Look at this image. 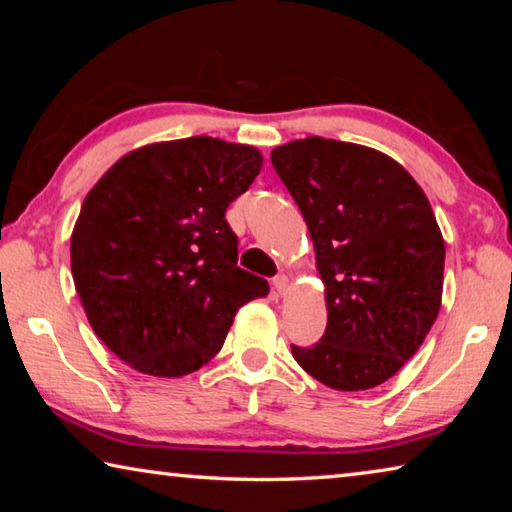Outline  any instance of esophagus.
<instances>
[{"label": "esophagus", "mask_w": 512, "mask_h": 512, "mask_svg": "<svg viewBox=\"0 0 512 512\" xmlns=\"http://www.w3.org/2000/svg\"><path fill=\"white\" fill-rule=\"evenodd\" d=\"M273 289H275L277 296H284V293H287V289H289V277L287 275L273 277Z\"/></svg>", "instance_id": "34e87169"}]
</instances>
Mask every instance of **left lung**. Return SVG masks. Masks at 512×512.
Segmentation results:
<instances>
[{
  "label": "left lung",
  "mask_w": 512,
  "mask_h": 512,
  "mask_svg": "<svg viewBox=\"0 0 512 512\" xmlns=\"http://www.w3.org/2000/svg\"><path fill=\"white\" fill-rule=\"evenodd\" d=\"M298 203L325 284L327 329L291 345L298 366L336 391H366L409 361L440 311L445 241L422 187L391 155L305 137L271 153Z\"/></svg>",
  "instance_id": "obj_1"
}]
</instances>
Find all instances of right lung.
<instances>
[{
    "label": "right lung",
    "mask_w": 512,
    "mask_h": 512,
    "mask_svg": "<svg viewBox=\"0 0 512 512\" xmlns=\"http://www.w3.org/2000/svg\"><path fill=\"white\" fill-rule=\"evenodd\" d=\"M264 158L219 137L155 142L97 180L72 232V275L94 334L137 372L205 366L241 305L268 284L237 266L228 205Z\"/></svg>",
    "instance_id": "add662e5"
}]
</instances>
